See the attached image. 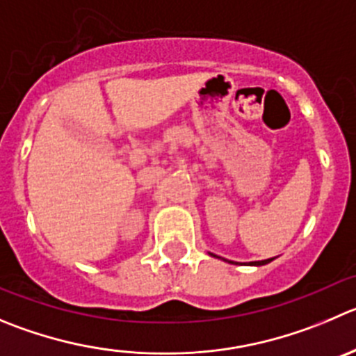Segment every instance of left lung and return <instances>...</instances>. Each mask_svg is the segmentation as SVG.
Listing matches in <instances>:
<instances>
[{
    "label": "left lung",
    "instance_id": "1",
    "mask_svg": "<svg viewBox=\"0 0 356 356\" xmlns=\"http://www.w3.org/2000/svg\"><path fill=\"white\" fill-rule=\"evenodd\" d=\"M270 260H273V259H267V260H257V262H250V264H252V266H264V264H269Z\"/></svg>",
    "mask_w": 356,
    "mask_h": 356
}]
</instances>
